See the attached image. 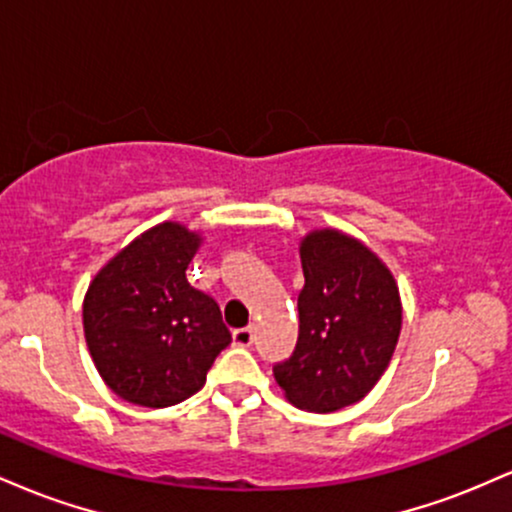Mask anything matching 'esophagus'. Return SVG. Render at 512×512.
<instances>
[{
    "mask_svg": "<svg viewBox=\"0 0 512 512\" xmlns=\"http://www.w3.org/2000/svg\"><path fill=\"white\" fill-rule=\"evenodd\" d=\"M252 342H255V327H243V330L233 332V344L250 346Z\"/></svg>",
    "mask_w": 512,
    "mask_h": 512,
    "instance_id": "obj_1",
    "label": "esophagus"
}]
</instances>
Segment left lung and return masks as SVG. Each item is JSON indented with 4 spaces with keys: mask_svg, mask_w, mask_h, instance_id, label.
Instances as JSON below:
<instances>
[{
    "mask_svg": "<svg viewBox=\"0 0 512 512\" xmlns=\"http://www.w3.org/2000/svg\"><path fill=\"white\" fill-rule=\"evenodd\" d=\"M298 342L274 378L298 409L361 402L390 366L402 330L397 281L361 240L322 228L301 240Z\"/></svg>",
    "mask_w": 512,
    "mask_h": 512,
    "instance_id": "obj_1",
    "label": "left lung"
}]
</instances>
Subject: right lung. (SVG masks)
<instances>
[{
  "instance_id": "obj_1",
  "label": "right lung",
  "mask_w": 512,
  "mask_h": 512,
  "mask_svg": "<svg viewBox=\"0 0 512 512\" xmlns=\"http://www.w3.org/2000/svg\"><path fill=\"white\" fill-rule=\"evenodd\" d=\"M199 243V233L163 221L117 252L88 286V351L125 402L163 409L192 397L231 344L219 305L185 276Z\"/></svg>"
}]
</instances>
